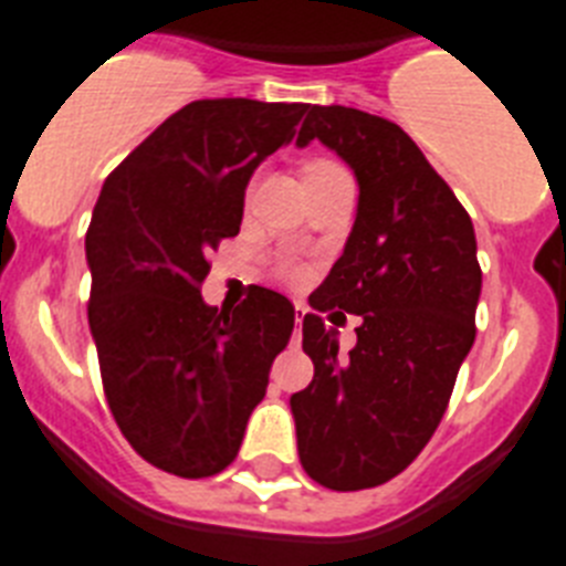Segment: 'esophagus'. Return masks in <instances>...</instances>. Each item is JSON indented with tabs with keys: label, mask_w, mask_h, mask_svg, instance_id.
Returning <instances> with one entry per match:
<instances>
[{
	"label": "esophagus",
	"mask_w": 566,
	"mask_h": 566,
	"mask_svg": "<svg viewBox=\"0 0 566 566\" xmlns=\"http://www.w3.org/2000/svg\"><path fill=\"white\" fill-rule=\"evenodd\" d=\"M303 315H306V306L303 303H294V324H303Z\"/></svg>",
	"instance_id": "esophagus-1"
}]
</instances>
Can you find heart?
Masks as SVG:
<instances>
[{
    "instance_id": "obj_1",
    "label": "heart",
    "mask_w": 566,
    "mask_h": 566,
    "mask_svg": "<svg viewBox=\"0 0 566 566\" xmlns=\"http://www.w3.org/2000/svg\"><path fill=\"white\" fill-rule=\"evenodd\" d=\"M324 167H333L329 161H312V165H306V170H324Z\"/></svg>"
}]
</instances>
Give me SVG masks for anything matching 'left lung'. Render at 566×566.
<instances>
[{"label":"left lung","mask_w":566,"mask_h":566,"mask_svg":"<svg viewBox=\"0 0 566 566\" xmlns=\"http://www.w3.org/2000/svg\"><path fill=\"white\" fill-rule=\"evenodd\" d=\"M315 138L353 170L358 208L344 254L310 303L361 315V326L344 356L335 326L303 317L315 376L289 405L306 474L358 492L408 469L437 431L474 344L483 274L471 217L401 126L312 106L297 147Z\"/></svg>","instance_id":"8db88e82"}]
</instances>
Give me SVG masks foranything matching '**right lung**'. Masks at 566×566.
<instances>
[{"mask_svg":"<svg viewBox=\"0 0 566 566\" xmlns=\"http://www.w3.org/2000/svg\"><path fill=\"white\" fill-rule=\"evenodd\" d=\"M306 104L193 101L109 172L86 233L88 329L120 433L156 469H228L289 344L294 306L251 286L237 310L199 292L237 237L251 176L286 147Z\"/></svg>","mask_w":566,"mask_h":566,"instance_id":"add662e5","label":"right lung"}]
</instances>
